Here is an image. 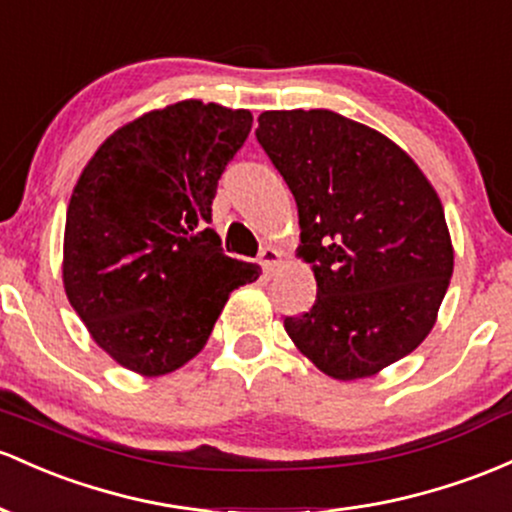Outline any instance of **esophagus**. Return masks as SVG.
<instances>
[{
	"label": "esophagus",
	"mask_w": 512,
	"mask_h": 512,
	"mask_svg": "<svg viewBox=\"0 0 512 512\" xmlns=\"http://www.w3.org/2000/svg\"><path fill=\"white\" fill-rule=\"evenodd\" d=\"M279 260H282V255H279L277 247H272V245L262 247V252H260V265H262V272H265V274H272L274 269H277Z\"/></svg>",
	"instance_id": "34e87169"
}]
</instances>
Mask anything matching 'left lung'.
Instances as JSON below:
<instances>
[{
    "instance_id": "1",
    "label": "left lung",
    "mask_w": 512,
    "mask_h": 512,
    "mask_svg": "<svg viewBox=\"0 0 512 512\" xmlns=\"http://www.w3.org/2000/svg\"><path fill=\"white\" fill-rule=\"evenodd\" d=\"M257 123L318 284L286 333L333 379L374 376L428 338L447 294L454 250L440 196L406 150L335 111H265Z\"/></svg>"
}]
</instances>
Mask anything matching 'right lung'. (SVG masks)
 <instances>
[{
	"label": "right lung",
	"instance_id": "obj_1",
	"mask_svg": "<svg viewBox=\"0 0 512 512\" xmlns=\"http://www.w3.org/2000/svg\"><path fill=\"white\" fill-rule=\"evenodd\" d=\"M252 128L247 109L199 99L148 111L87 162L65 221V294L121 367L162 376L204 350L230 291L260 267L223 255L218 179Z\"/></svg>",
	"mask_w": 512,
	"mask_h": 512
}]
</instances>
